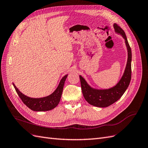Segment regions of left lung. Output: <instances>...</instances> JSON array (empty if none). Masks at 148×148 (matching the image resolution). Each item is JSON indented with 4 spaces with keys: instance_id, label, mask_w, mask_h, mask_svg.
I'll return each mask as SVG.
<instances>
[{
    "instance_id": "obj_1",
    "label": "left lung",
    "mask_w": 148,
    "mask_h": 148,
    "mask_svg": "<svg viewBox=\"0 0 148 148\" xmlns=\"http://www.w3.org/2000/svg\"><path fill=\"white\" fill-rule=\"evenodd\" d=\"M115 32L122 36L127 49V62L122 77L114 86L109 89H96L91 87L82 75H79L83 96L89 104L98 107H108L117 101L127 90L131 80L132 51L124 31L114 24Z\"/></svg>"
}]
</instances>
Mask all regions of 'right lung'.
Listing matches in <instances>:
<instances>
[{"instance_id":"add662e5","label":"right lung","mask_w":148,"mask_h":148,"mask_svg":"<svg viewBox=\"0 0 148 148\" xmlns=\"http://www.w3.org/2000/svg\"><path fill=\"white\" fill-rule=\"evenodd\" d=\"M67 76L68 74L61 79L57 88L51 95L43 97L33 98L28 97L20 92L14 83H13V85L21 101L31 110L38 112L48 111L54 109L59 104Z\"/></svg>"}]
</instances>
